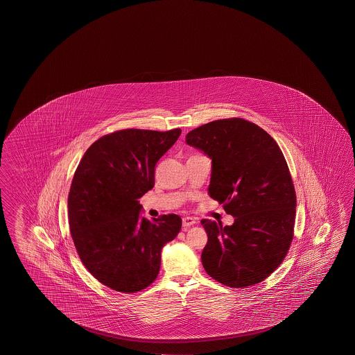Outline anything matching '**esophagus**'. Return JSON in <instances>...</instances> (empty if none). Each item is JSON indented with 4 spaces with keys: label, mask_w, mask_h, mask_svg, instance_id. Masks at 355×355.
<instances>
[{
    "label": "esophagus",
    "mask_w": 355,
    "mask_h": 355,
    "mask_svg": "<svg viewBox=\"0 0 355 355\" xmlns=\"http://www.w3.org/2000/svg\"><path fill=\"white\" fill-rule=\"evenodd\" d=\"M182 223H183V229L186 230L188 227H192L194 224H197V220H196L194 218H191V216H186V218L182 219Z\"/></svg>",
    "instance_id": "1"
}]
</instances>
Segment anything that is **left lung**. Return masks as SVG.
I'll use <instances>...</instances> for the list:
<instances>
[{"label":"left lung","instance_id":"left-lung-1","mask_svg":"<svg viewBox=\"0 0 355 355\" xmlns=\"http://www.w3.org/2000/svg\"><path fill=\"white\" fill-rule=\"evenodd\" d=\"M186 142L211 159L209 196L235 218L227 227L202 220L208 234L204 270L234 288L268 279L287 255L296 216L295 187L279 145L240 117L194 128Z\"/></svg>","mask_w":355,"mask_h":355}]
</instances>
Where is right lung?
<instances>
[{"instance_id":"obj_1","label":"right lung","mask_w":355,"mask_h":355,"mask_svg":"<svg viewBox=\"0 0 355 355\" xmlns=\"http://www.w3.org/2000/svg\"><path fill=\"white\" fill-rule=\"evenodd\" d=\"M182 130L128 128L105 135L76 168L68 216L71 238L87 271L103 285L134 293L157 279L161 251L180 233L178 215L150 221L140 199L155 186V167Z\"/></svg>"}]
</instances>
